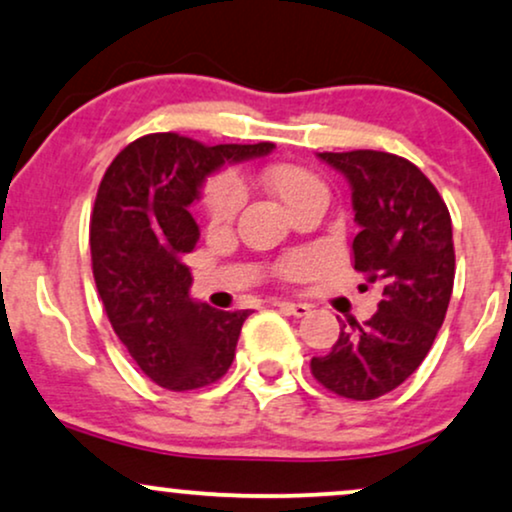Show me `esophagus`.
Masks as SVG:
<instances>
[{"label": "esophagus", "mask_w": 512, "mask_h": 512, "mask_svg": "<svg viewBox=\"0 0 512 512\" xmlns=\"http://www.w3.org/2000/svg\"><path fill=\"white\" fill-rule=\"evenodd\" d=\"M277 308L287 311L289 315H296V318H304V315L311 313V306L308 304H294V301H277Z\"/></svg>", "instance_id": "esophagus-1"}]
</instances>
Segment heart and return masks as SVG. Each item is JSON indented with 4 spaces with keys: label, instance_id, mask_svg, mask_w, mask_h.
I'll return each instance as SVG.
<instances>
[{
    "label": "heart",
    "instance_id": "heart-1",
    "mask_svg": "<svg viewBox=\"0 0 512 512\" xmlns=\"http://www.w3.org/2000/svg\"><path fill=\"white\" fill-rule=\"evenodd\" d=\"M263 185L285 204L289 213L301 208L313 199H327V189L323 180L311 170L294 166V163H275L261 173ZM242 204V187L232 175H216L201 189V213L211 227H223L235 218L237 208ZM304 258L294 256L285 261V270L289 275L299 273L304 268Z\"/></svg>",
    "mask_w": 512,
    "mask_h": 512
}]
</instances>
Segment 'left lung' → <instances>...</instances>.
<instances>
[{
	"mask_svg": "<svg viewBox=\"0 0 512 512\" xmlns=\"http://www.w3.org/2000/svg\"><path fill=\"white\" fill-rule=\"evenodd\" d=\"M318 156L349 180L361 227L353 268L382 287V301L363 325H344L330 353L313 358L311 372L344 399L372 401L418 370L444 323L456 277L451 216L408 159L372 149Z\"/></svg>",
	"mask_w": 512,
	"mask_h": 512,
	"instance_id": "obj_1",
	"label": "left lung"
}]
</instances>
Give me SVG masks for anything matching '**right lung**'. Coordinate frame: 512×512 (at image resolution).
Returning a JSON list of instances; mask_svg holds the SVG:
<instances>
[{
  "mask_svg": "<svg viewBox=\"0 0 512 512\" xmlns=\"http://www.w3.org/2000/svg\"><path fill=\"white\" fill-rule=\"evenodd\" d=\"M273 147H206L178 132H154L130 142L106 168L90 220L94 282L113 332L163 389L206 387L232 365L249 311H218L189 299L185 256L199 239L189 204L220 166Z\"/></svg>",
  "mask_w": 512,
  "mask_h": 512,
  "instance_id": "obj_1",
  "label": "right lung"
}]
</instances>
